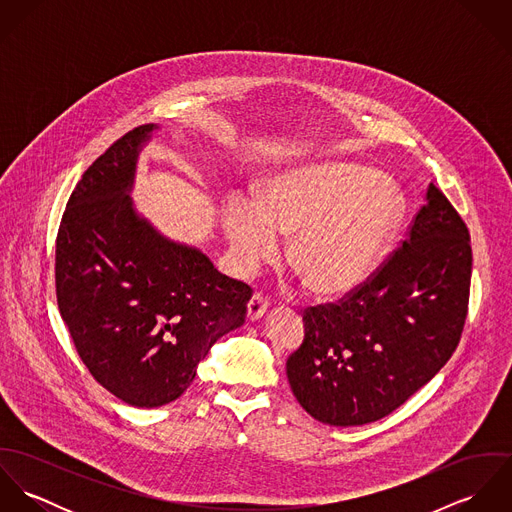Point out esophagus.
<instances>
[{
    "mask_svg": "<svg viewBox=\"0 0 512 512\" xmlns=\"http://www.w3.org/2000/svg\"><path fill=\"white\" fill-rule=\"evenodd\" d=\"M268 309V299L262 293H254L248 301V319L250 321H258L262 319V315Z\"/></svg>",
    "mask_w": 512,
    "mask_h": 512,
    "instance_id": "esophagus-1",
    "label": "esophagus"
}]
</instances>
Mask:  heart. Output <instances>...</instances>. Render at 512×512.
<instances>
[{"label": "heart", "instance_id": "heart-1", "mask_svg": "<svg viewBox=\"0 0 512 512\" xmlns=\"http://www.w3.org/2000/svg\"><path fill=\"white\" fill-rule=\"evenodd\" d=\"M402 191L357 163H309L276 173L260 201L236 195L222 217L238 274L248 276L280 254L307 288L337 297L374 274L402 222Z\"/></svg>", "mask_w": 512, "mask_h": 512}]
</instances>
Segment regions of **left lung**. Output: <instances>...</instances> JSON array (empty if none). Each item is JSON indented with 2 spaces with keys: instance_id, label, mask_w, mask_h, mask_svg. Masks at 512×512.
I'll list each match as a JSON object with an SVG mask.
<instances>
[{
  "instance_id": "obj_1",
  "label": "left lung",
  "mask_w": 512,
  "mask_h": 512,
  "mask_svg": "<svg viewBox=\"0 0 512 512\" xmlns=\"http://www.w3.org/2000/svg\"><path fill=\"white\" fill-rule=\"evenodd\" d=\"M469 230L434 183L426 205L376 272L337 303L307 307L286 370L293 396L329 426L376 422L453 355L471 286Z\"/></svg>"
}]
</instances>
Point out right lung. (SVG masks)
<instances>
[{
  "label": "right lung",
  "mask_w": 512,
  "mask_h": 512,
  "mask_svg": "<svg viewBox=\"0 0 512 512\" xmlns=\"http://www.w3.org/2000/svg\"><path fill=\"white\" fill-rule=\"evenodd\" d=\"M157 126L108 147L76 183L57 234V303L96 382L136 408L179 398L197 365L246 319L252 288L159 234L130 197Z\"/></svg>",
  "instance_id": "obj_1"
}]
</instances>
